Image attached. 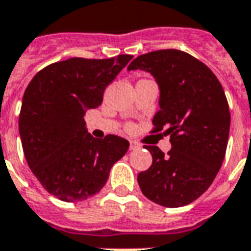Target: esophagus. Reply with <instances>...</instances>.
Returning <instances> with one entry per match:
<instances>
[{"mask_svg":"<svg viewBox=\"0 0 251 251\" xmlns=\"http://www.w3.org/2000/svg\"><path fill=\"white\" fill-rule=\"evenodd\" d=\"M139 147H141V146H139L138 143L135 142V141H130V147H129L130 150H131V151H134V150H138Z\"/></svg>","mask_w":251,"mask_h":251,"instance_id":"34e87169","label":"esophagus"}]
</instances>
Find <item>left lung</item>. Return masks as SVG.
Returning <instances> with one entry per match:
<instances>
[{
    "label": "left lung",
    "mask_w": 251,
    "mask_h": 251,
    "mask_svg": "<svg viewBox=\"0 0 251 251\" xmlns=\"http://www.w3.org/2000/svg\"><path fill=\"white\" fill-rule=\"evenodd\" d=\"M146 71L159 88L154 131L167 127L171 150L145 146L152 164L138 174L149 200L167 208L187 205L213 183L226 152L230 113L221 84L208 67L179 50L135 57L127 71Z\"/></svg>",
    "instance_id": "1"
}]
</instances>
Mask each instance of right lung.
<instances>
[{
  "label": "right lung",
  "mask_w": 251,
  "mask_h": 251,
  "mask_svg": "<svg viewBox=\"0 0 251 251\" xmlns=\"http://www.w3.org/2000/svg\"><path fill=\"white\" fill-rule=\"evenodd\" d=\"M131 57H71L39 71L25 91L19 114L25 156L46 191L62 201L99 194L113 164L129 149L118 135L93 138L84 116L100 106L105 88Z\"/></svg>",
  "instance_id": "1"
}]
</instances>
